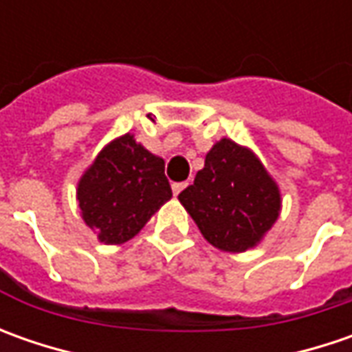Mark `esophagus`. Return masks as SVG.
I'll return each instance as SVG.
<instances>
[{"instance_id":"1","label":"esophagus","mask_w":352,"mask_h":352,"mask_svg":"<svg viewBox=\"0 0 352 352\" xmlns=\"http://www.w3.org/2000/svg\"><path fill=\"white\" fill-rule=\"evenodd\" d=\"M186 186H188V182H174V184H172V192H174V196H178V194L182 192Z\"/></svg>"}]
</instances>
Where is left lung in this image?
Segmentation results:
<instances>
[{"instance_id": "left-lung-1", "label": "left lung", "mask_w": 352, "mask_h": 352, "mask_svg": "<svg viewBox=\"0 0 352 352\" xmlns=\"http://www.w3.org/2000/svg\"><path fill=\"white\" fill-rule=\"evenodd\" d=\"M178 199L204 239L223 252L254 249L282 211L280 188L261 158L227 137L211 146Z\"/></svg>"}]
</instances>
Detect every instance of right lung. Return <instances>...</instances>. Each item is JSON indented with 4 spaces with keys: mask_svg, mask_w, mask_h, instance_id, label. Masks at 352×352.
<instances>
[{
    "mask_svg": "<svg viewBox=\"0 0 352 352\" xmlns=\"http://www.w3.org/2000/svg\"><path fill=\"white\" fill-rule=\"evenodd\" d=\"M170 197L164 160L131 133L107 142L76 188L84 223L105 245L127 243Z\"/></svg>",
    "mask_w": 352,
    "mask_h": 352,
    "instance_id": "1",
    "label": "right lung"
}]
</instances>
